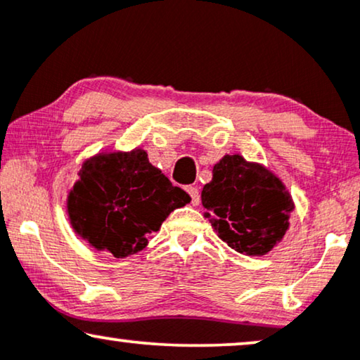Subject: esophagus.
I'll use <instances>...</instances> for the list:
<instances>
[{"label": "esophagus", "mask_w": 360, "mask_h": 360, "mask_svg": "<svg viewBox=\"0 0 360 360\" xmlns=\"http://www.w3.org/2000/svg\"><path fill=\"white\" fill-rule=\"evenodd\" d=\"M186 191H188V195H190V198H191V205H198L200 203V191H198V188H196V186H188V188H186Z\"/></svg>", "instance_id": "esophagus-1"}]
</instances>
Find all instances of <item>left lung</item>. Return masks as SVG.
Listing matches in <instances>:
<instances>
[{"instance_id":"8db88e82","label":"left lung","mask_w":360,"mask_h":360,"mask_svg":"<svg viewBox=\"0 0 360 360\" xmlns=\"http://www.w3.org/2000/svg\"><path fill=\"white\" fill-rule=\"evenodd\" d=\"M205 216L231 249L245 255L272 250L288 229L293 201L282 181L240 155H224L203 186Z\"/></svg>"}]
</instances>
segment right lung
Here are the masks:
<instances>
[{"mask_svg": "<svg viewBox=\"0 0 360 360\" xmlns=\"http://www.w3.org/2000/svg\"><path fill=\"white\" fill-rule=\"evenodd\" d=\"M190 200L150 164L146 150L134 149L86 160L67 210L75 233L88 244L127 257L144 249L167 216Z\"/></svg>", "mask_w": 360, "mask_h": 360, "instance_id": "right-lung-1", "label": "right lung"}]
</instances>
